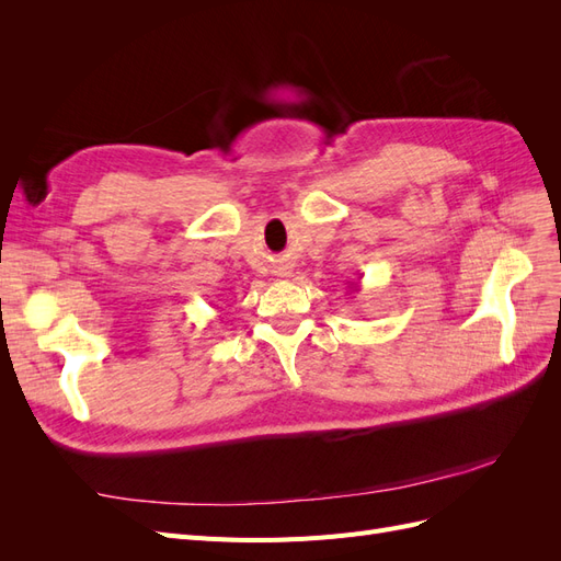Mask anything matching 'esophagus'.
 Listing matches in <instances>:
<instances>
[{"label":"esophagus","instance_id":"obj_1","mask_svg":"<svg viewBox=\"0 0 561 561\" xmlns=\"http://www.w3.org/2000/svg\"><path fill=\"white\" fill-rule=\"evenodd\" d=\"M283 276H287V271H283Z\"/></svg>","mask_w":561,"mask_h":561}]
</instances>
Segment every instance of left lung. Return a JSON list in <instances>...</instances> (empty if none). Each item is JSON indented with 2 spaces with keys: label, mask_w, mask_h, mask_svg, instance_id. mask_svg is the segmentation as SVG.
<instances>
[{
  "label": "left lung",
  "mask_w": 561,
  "mask_h": 561,
  "mask_svg": "<svg viewBox=\"0 0 561 561\" xmlns=\"http://www.w3.org/2000/svg\"><path fill=\"white\" fill-rule=\"evenodd\" d=\"M355 287H358V285H355Z\"/></svg>",
  "instance_id": "8db88e82"
}]
</instances>
